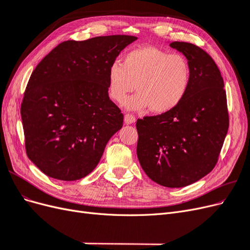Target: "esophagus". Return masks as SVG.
<instances>
[{
  "label": "esophagus",
  "mask_w": 250,
  "mask_h": 250,
  "mask_svg": "<svg viewBox=\"0 0 250 250\" xmlns=\"http://www.w3.org/2000/svg\"><path fill=\"white\" fill-rule=\"evenodd\" d=\"M124 121L126 124H133L135 122V117L130 115V113H126L124 117Z\"/></svg>",
  "instance_id": "obj_1"
}]
</instances>
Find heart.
I'll use <instances>...</instances> for the list:
<instances>
[{
    "instance_id": "b5f03b06",
    "label": "heart",
    "mask_w": 250,
    "mask_h": 250,
    "mask_svg": "<svg viewBox=\"0 0 250 250\" xmlns=\"http://www.w3.org/2000/svg\"><path fill=\"white\" fill-rule=\"evenodd\" d=\"M108 95L123 103L135 89L125 106L129 109L149 107L155 113L173 110L183 102L191 83V66L180 54L153 46H144L124 55L123 63L110 64L107 73Z\"/></svg>"
}]
</instances>
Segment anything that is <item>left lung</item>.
<instances>
[{
	"instance_id": "obj_1",
	"label": "left lung",
	"mask_w": 250,
	"mask_h": 250,
	"mask_svg": "<svg viewBox=\"0 0 250 250\" xmlns=\"http://www.w3.org/2000/svg\"><path fill=\"white\" fill-rule=\"evenodd\" d=\"M170 47L190 63V87L173 110L138 120L137 154L154 183L183 188L214 169L229 122L223 78L213 58L190 42Z\"/></svg>"
}]
</instances>
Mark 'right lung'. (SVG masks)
Returning a JSON list of instances; mask_svg holds the SVG:
<instances>
[{
    "label": "right lung",
    "instance_id": "add662e5",
    "mask_svg": "<svg viewBox=\"0 0 250 250\" xmlns=\"http://www.w3.org/2000/svg\"><path fill=\"white\" fill-rule=\"evenodd\" d=\"M138 37L66 41L32 72L21 106L26 152L49 177L73 181L100 162L123 113L108 97L111 63Z\"/></svg>",
    "mask_w": 250,
    "mask_h": 250
}]
</instances>
